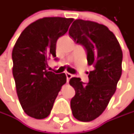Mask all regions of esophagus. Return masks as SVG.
Returning <instances> with one entry per match:
<instances>
[{"label":"esophagus","instance_id":"esophagus-1","mask_svg":"<svg viewBox=\"0 0 134 134\" xmlns=\"http://www.w3.org/2000/svg\"><path fill=\"white\" fill-rule=\"evenodd\" d=\"M65 75H66V78H67V82H69L70 79L72 77V75L69 73V72H66V73H65Z\"/></svg>","mask_w":134,"mask_h":134}]
</instances>
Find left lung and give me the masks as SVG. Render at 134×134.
Listing matches in <instances>:
<instances>
[{
	"instance_id": "obj_1",
	"label": "left lung",
	"mask_w": 134,
	"mask_h": 134,
	"mask_svg": "<svg viewBox=\"0 0 134 134\" xmlns=\"http://www.w3.org/2000/svg\"><path fill=\"white\" fill-rule=\"evenodd\" d=\"M76 43L86 51L88 65L94 67L89 74V83L72 77L69 84L75 95L71 108L75 119L91 121L105 110L121 75L122 51L113 32L104 24L77 19L69 31Z\"/></svg>"
}]
</instances>
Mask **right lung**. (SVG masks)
Masks as SVG:
<instances>
[{"mask_svg": "<svg viewBox=\"0 0 134 134\" xmlns=\"http://www.w3.org/2000/svg\"><path fill=\"white\" fill-rule=\"evenodd\" d=\"M73 18L46 17L28 25L16 41L12 53L13 75L24 113L42 119L49 116L55 99L66 83L65 73L46 69L48 59L56 57V44L69 30Z\"/></svg>", "mask_w": 134, "mask_h": 134, "instance_id": "add662e5", "label": "right lung"}]
</instances>
